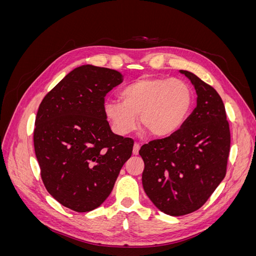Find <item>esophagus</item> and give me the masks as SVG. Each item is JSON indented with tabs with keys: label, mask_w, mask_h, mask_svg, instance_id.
Listing matches in <instances>:
<instances>
[{
	"label": "esophagus",
	"mask_w": 256,
	"mask_h": 256,
	"mask_svg": "<svg viewBox=\"0 0 256 256\" xmlns=\"http://www.w3.org/2000/svg\"><path fill=\"white\" fill-rule=\"evenodd\" d=\"M138 150H140V144L136 142L134 145V150H132L134 154H138Z\"/></svg>",
	"instance_id": "34e87169"
}]
</instances>
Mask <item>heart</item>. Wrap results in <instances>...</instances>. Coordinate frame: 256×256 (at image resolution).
<instances>
[{"instance_id":"obj_1","label":"heart","mask_w":256,"mask_h":256,"mask_svg":"<svg viewBox=\"0 0 256 256\" xmlns=\"http://www.w3.org/2000/svg\"><path fill=\"white\" fill-rule=\"evenodd\" d=\"M122 102L104 104V113L118 134H128L136 127L154 138L172 136L187 120L193 104L189 85L164 76H142L120 90Z\"/></svg>"}]
</instances>
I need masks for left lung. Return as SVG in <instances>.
I'll use <instances>...</instances> for the list:
<instances>
[{
  "label": "left lung",
  "mask_w": 256,
  "mask_h": 256,
  "mask_svg": "<svg viewBox=\"0 0 256 256\" xmlns=\"http://www.w3.org/2000/svg\"><path fill=\"white\" fill-rule=\"evenodd\" d=\"M196 92V108L175 134L141 147L144 191L159 210L184 216L198 210L226 174L230 125L220 95L180 70Z\"/></svg>",
  "instance_id": "left-lung-1"
}]
</instances>
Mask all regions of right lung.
<instances>
[{"mask_svg":"<svg viewBox=\"0 0 256 256\" xmlns=\"http://www.w3.org/2000/svg\"><path fill=\"white\" fill-rule=\"evenodd\" d=\"M122 82L110 68L82 65L42 99L34 128V148L46 189L63 206L86 212L111 193L134 140L112 132L104 97Z\"/></svg>","mask_w":256,"mask_h":256,"instance_id":"obj_1","label":"right lung"}]
</instances>
